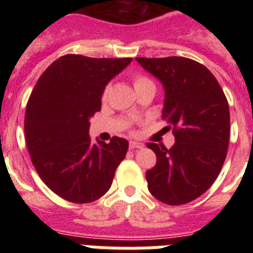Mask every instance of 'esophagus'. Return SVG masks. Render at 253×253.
Segmentation results:
<instances>
[{
	"instance_id": "1",
	"label": "esophagus",
	"mask_w": 253,
	"mask_h": 253,
	"mask_svg": "<svg viewBox=\"0 0 253 253\" xmlns=\"http://www.w3.org/2000/svg\"><path fill=\"white\" fill-rule=\"evenodd\" d=\"M144 147V144L140 142H135V140H131L130 143H129V148L130 149H140Z\"/></svg>"
}]
</instances>
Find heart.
Returning <instances> with one entry per match:
<instances>
[{
    "label": "heart",
    "mask_w": 253,
    "mask_h": 253,
    "mask_svg": "<svg viewBox=\"0 0 253 253\" xmlns=\"http://www.w3.org/2000/svg\"><path fill=\"white\" fill-rule=\"evenodd\" d=\"M152 84V82L149 81L148 78L142 77V76H138V77H135V80H134V87H135V90L139 88V87L146 86V84ZM110 90H111V86L110 84H107V86L105 87L104 92H102V100H104V101L107 99V96H109V93H110Z\"/></svg>",
    "instance_id": "1"
}]
</instances>
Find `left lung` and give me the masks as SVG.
<instances>
[{
    "label": "left lung",
    "instance_id": "left-lung-1",
    "mask_svg": "<svg viewBox=\"0 0 253 253\" xmlns=\"http://www.w3.org/2000/svg\"><path fill=\"white\" fill-rule=\"evenodd\" d=\"M165 90L162 118L172 125L169 149L148 143L157 163L146 173L149 193L169 205L193 202L218 177L227 157L229 106L213 73L184 57L135 58Z\"/></svg>",
    "mask_w": 253,
    "mask_h": 253
}]
</instances>
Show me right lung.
Instances as JSON below:
<instances>
[{"mask_svg":"<svg viewBox=\"0 0 253 253\" xmlns=\"http://www.w3.org/2000/svg\"><path fill=\"white\" fill-rule=\"evenodd\" d=\"M133 58L67 54L40 76L26 105L25 139L44 184L68 202H95L109 191L128 140L91 142L90 119L105 87Z\"/></svg>","mask_w":253,"mask_h":253,"instance_id":"add662e5","label":"right lung"}]
</instances>
